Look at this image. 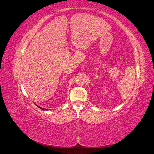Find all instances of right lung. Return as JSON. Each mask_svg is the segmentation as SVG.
Returning <instances> with one entry per match:
<instances>
[{
	"label": "right lung",
	"instance_id": "right-lung-1",
	"mask_svg": "<svg viewBox=\"0 0 154 154\" xmlns=\"http://www.w3.org/2000/svg\"><path fill=\"white\" fill-rule=\"evenodd\" d=\"M36 105V106H38V108H40V109H42V110H46V109H43V108H42V107H40V106H38V105Z\"/></svg>",
	"mask_w": 154,
	"mask_h": 154
}]
</instances>
